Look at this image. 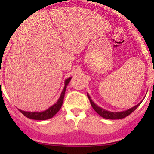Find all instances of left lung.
Masks as SVG:
<instances>
[{"label": "left lung", "mask_w": 154, "mask_h": 154, "mask_svg": "<svg viewBox=\"0 0 154 154\" xmlns=\"http://www.w3.org/2000/svg\"><path fill=\"white\" fill-rule=\"evenodd\" d=\"M87 96H88V98H89V102H90L91 106H92L93 109L95 110V111H96L99 116H101L102 117L105 118V119H123V118H125L126 116H129L130 114H131L132 112H133L141 103H140L139 104H137V106H133V108L130 109L126 110V111H123V112H109V111H106V110L100 108V107H99L98 106H96V105L92 102L90 96H89V94H87Z\"/></svg>", "instance_id": "1"}]
</instances>
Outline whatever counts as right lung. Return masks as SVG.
I'll use <instances>...</instances> for the list:
<instances>
[{
    "label": "right lung",
    "mask_w": 154,
    "mask_h": 154,
    "mask_svg": "<svg viewBox=\"0 0 154 154\" xmlns=\"http://www.w3.org/2000/svg\"><path fill=\"white\" fill-rule=\"evenodd\" d=\"M71 78L67 79L65 82V87H64L63 90H62V94H61V96L59 98V99L58 100L56 103L53 105L52 106H51L50 108L48 109L47 110L44 111V112H25V111H22V110H20L19 111L21 112L24 116H25L26 117L29 118L31 119H36V120H45V119H50V118L53 117L57 112L59 111V109H61L62 106V103H63L64 100V96H65V92L66 90V87L67 85L69 84V82H70Z\"/></svg>",
    "instance_id": "obj_1"
}]
</instances>
